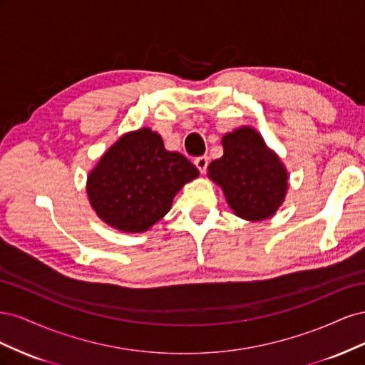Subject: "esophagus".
I'll return each instance as SVG.
<instances>
[{"mask_svg":"<svg viewBox=\"0 0 365 365\" xmlns=\"http://www.w3.org/2000/svg\"><path fill=\"white\" fill-rule=\"evenodd\" d=\"M195 165L197 168V170H200L201 173H204L207 170V165H208V157H197L195 160Z\"/></svg>","mask_w":365,"mask_h":365,"instance_id":"1","label":"esophagus"}]
</instances>
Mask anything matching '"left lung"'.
Returning <instances> with one entry per match:
<instances>
[{
  "label": "left lung",
  "instance_id": "obj_1",
  "mask_svg": "<svg viewBox=\"0 0 365 365\" xmlns=\"http://www.w3.org/2000/svg\"><path fill=\"white\" fill-rule=\"evenodd\" d=\"M224 155L208 165L233 212L247 220L275 215L288 190V172L256 129L242 126L222 138Z\"/></svg>",
  "mask_w": 365,
  "mask_h": 365
}]
</instances>
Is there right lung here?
I'll return each instance as SVG.
<instances>
[{"mask_svg":"<svg viewBox=\"0 0 365 365\" xmlns=\"http://www.w3.org/2000/svg\"><path fill=\"white\" fill-rule=\"evenodd\" d=\"M200 175L178 152L165 150L149 128L128 132L88 175L86 193L103 222L125 233H143L168 215L173 197Z\"/></svg>","mask_w":365,"mask_h":365,"instance_id":"right-lung-1","label":"right lung"}]
</instances>
